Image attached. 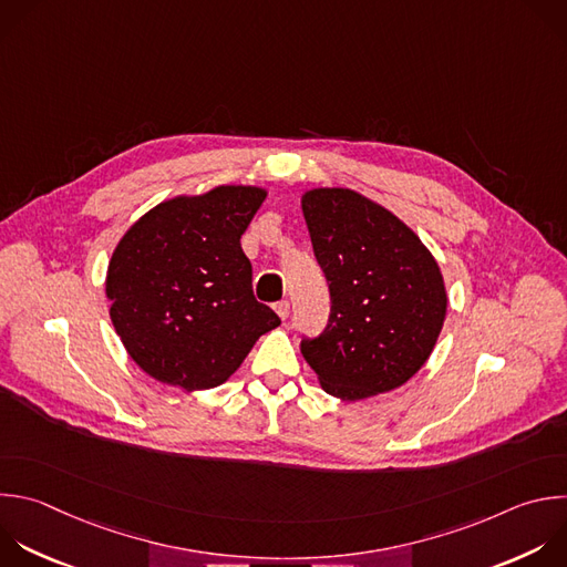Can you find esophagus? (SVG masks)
<instances>
[{
    "mask_svg": "<svg viewBox=\"0 0 567 567\" xmlns=\"http://www.w3.org/2000/svg\"><path fill=\"white\" fill-rule=\"evenodd\" d=\"M274 309H276V313L280 316V320H287V318H289V302H287V300L276 302V305H274Z\"/></svg>",
    "mask_w": 567,
    "mask_h": 567,
    "instance_id": "34e87169",
    "label": "esophagus"
}]
</instances>
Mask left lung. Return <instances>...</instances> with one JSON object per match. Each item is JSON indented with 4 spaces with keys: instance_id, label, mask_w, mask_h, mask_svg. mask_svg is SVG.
Listing matches in <instances>:
<instances>
[{
    "instance_id": "left-lung-1",
    "label": "left lung",
    "mask_w": 567,
    "mask_h": 567,
    "mask_svg": "<svg viewBox=\"0 0 567 567\" xmlns=\"http://www.w3.org/2000/svg\"><path fill=\"white\" fill-rule=\"evenodd\" d=\"M302 214L331 296L324 331L300 342L322 390L362 401L405 385L447 313L436 258L401 218L351 188H311Z\"/></svg>"
}]
</instances>
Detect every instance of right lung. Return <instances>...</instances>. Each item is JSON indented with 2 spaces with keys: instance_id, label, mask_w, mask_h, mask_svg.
Masks as SVG:
<instances>
[{
  "instance_id": "obj_1",
  "label": "right lung",
  "mask_w": 567,
  "mask_h": 567,
  "mask_svg": "<svg viewBox=\"0 0 567 567\" xmlns=\"http://www.w3.org/2000/svg\"><path fill=\"white\" fill-rule=\"evenodd\" d=\"M260 186L223 184L146 212L117 243L109 271L111 320L135 364L186 392L229 381L280 318L258 302L240 247L265 203Z\"/></svg>"
}]
</instances>
